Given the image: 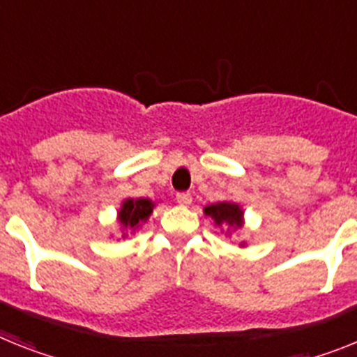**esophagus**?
<instances>
[{
	"mask_svg": "<svg viewBox=\"0 0 357 357\" xmlns=\"http://www.w3.org/2000/svg\"><path fill=\"white\" fill-rule=\"evenodd\" d=\"M176 199H178L179 205H183V206H187L192 203V196H190L188 192H178L176 194Z\"/></svg>",
	"mask_w": 357,
	"mask_h": 357,
	"instance_id": "34e87169",
	"label": "esophagus"
}]
</instances>
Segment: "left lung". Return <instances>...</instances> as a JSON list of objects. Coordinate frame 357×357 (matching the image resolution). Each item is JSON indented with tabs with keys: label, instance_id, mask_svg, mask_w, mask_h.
Wrapping results in <instances>:
<instances>
[{
	"label": "left lung",
	"instance_id": "1",
	"mask_svg": "<svg viewBox=\"0 0 357 357\" xmlns=\"http://www.w3.org/2000/svg\"><path fill=\"white\" fill-rule=\"evenodd\" d=\"M205 214L211 215L214 223L218 227L221 225H229L230 229H241L243 225V211L239 208V205L236 203H215V205H208L205 208Z\"/></svg>",
	"mask_w": 357,
	"mask_h": 357
}]
</instances>
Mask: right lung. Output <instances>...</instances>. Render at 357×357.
Here are the masks:
<instances>
[{
  "mask_svg": "<svg viewBox=\"0 0 357 357\" xmlns=\"http://www.w3.org/2000/svg\"><path fill=\"white\" fill-rule=\"evenodd\" d=\"M152 208H154V203L151 199H127L123 202L121 211L118 212V220L123 225V238L128 234V232H134V230L139 227L142 223H145L149 220V215L152 214Z\"/></svg>",
  "mask_w": 357,
  "mask_h": 357,
  "instance_id": "add662e5",
  "label": "right lung"
}]
</instances>
